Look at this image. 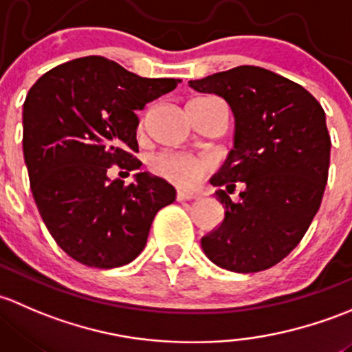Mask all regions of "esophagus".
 Returning a JSON list of instances; mask_svg holds the SVG:
<instances>
[{
	"label": "esophagus",
	"mask_w": 352,
	"mask_h": 352,
	"mask_svg": "<svg viewBox=\"0 0 352 352\" xmlns=\"http://www.w3.org/2000/svg\"><path fill=\"white\" fill-rule=\"evenodd\" d=\"M176 198H177V201H184V200H193V198H197V195H193V193H188V191H177Z\"/></svg>",
	"instance_id": "obj_1"
}]
</instances>
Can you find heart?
I'll use <instances>...</instances> for the list:
<instances>
[{"mask_svg":"<svg viewBox=\"0 0 352 352\" xmlns=\"http://www.w3.org/2000/svg\"><path fill=\"white\" fill-rule=\"evenodd\" d=\"M212 162L206 157L186 154H157L149 161L154 175L181 188H193L201 181L203 175L210 169Z\"/></svg>","mask_w":352,"mask_h":352,"instance_id":"obj_1","label":"heart"}]
</instances>
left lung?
Instances as JSON below:
<instances>
[{
	"instance_id": "left-lung-1",
	"label": "left lung",
	"mask_w": 352,
	"mask_h": 352,
	"mask_svg": "<svg viewBox=\"0 0 352 352\" xmlns=\"http://www.w3.org/2000/svg\"><path fill=\"white\" fill-rule=\"evenodd\" d=\"M217 95L234 115V149L210 177L226 208L201 237L206 257L234 273H257L298 245L318 212L331 162L325 111L303 86L256 66L190 81ZM241 182V200L226 195Z\"/></svg>"
}]
</instances>
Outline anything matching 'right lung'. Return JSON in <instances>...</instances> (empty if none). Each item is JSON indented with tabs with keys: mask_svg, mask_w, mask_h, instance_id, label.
<instances>
[{
	"mask_svg": "<svg viewBox=\"0 0 352 352\" xmlns=\"http://www.w3.org/2000/svg\"><path fill=\"white\" fill-rule=\"evenodd\" d=\"M181 79L140 78L115 60L81 57L38 78L23 103V157L41 217L72 259L118 267L146 248L152 220L176 200L162 177L110 179L113 164L137 171V110Z\"/></svg>",
	"mask_w": 352,
	"mask_h": 352,
	"instance_id": "1",
	"label": "right lung"
}]
</instances>
